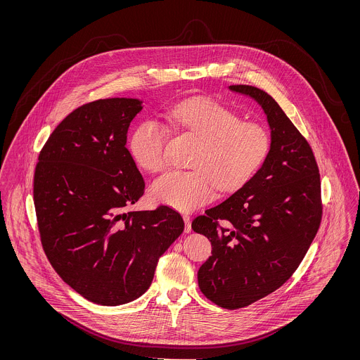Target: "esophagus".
Listing matches in <instances>:
<instances>
[{"mask_svg": "<svg viewBox=\"0 0 360 360\" xmlns=\"http://www.w3.org/2000/svg\"><path fill=\"white\" fill-rule=\"evenodd\" d=\"M184 221H185V232L186 233L191 232V217L188 214H184Z\"/></svg>", "mask_w": 360, "mask_h": 360, "instance_id": "esophagus-1", "label": "esophagus"}]
</instances>
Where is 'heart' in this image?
<instances>
[{
  "label": "heart",
  "instance_id": "obj_1",
  "mask_svg": "<svg viewBox=\"0 0 360 360\" xmlns=\"http://www.w3.org/2000/svg\"><path fill=\"white\" fill-rule=\"evenodd\" d=\"M166 119L201 140L193 170H172L151 186L156 202L188 212L205 205L217 188L233 191L244 186L262 167L271 148L270 132L254 121L213 100H188L172 106ZM169 129L160 121L141 122L131 139V153L137 165L159 172L169 163Z\"/></svg>",
  "mask_w": 360,
  "mask_h": 360
}]
</instances>
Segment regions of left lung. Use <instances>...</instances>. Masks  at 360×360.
I'll return each instance as SVG.
<instances>
[{
	"label": "left lung",
	"instance_id": "1",
	"mask_svg": "<svg viewBox=\"0 0 360 360\" xmlns=\"http://www.w3.org/2000/svg\"><path fill=\"white\" fill-rule=\"evenodd\" d=\"M229 90L255 100L271 131L270 153L257 174L191 223L212 243L198 286L207 300L232 310L269 295L290 278L319 231L323 205L313 151L281 106L254 86Z\"/></svg>",
	"mask_w": 360,
	"mask_h": 360
}]
</instances>
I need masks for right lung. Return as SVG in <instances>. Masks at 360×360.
Listing matches in <instances>:
<instances>
[{
  "mask_svg": "<svg viewBox=\"0 0 360 360\" xmlns=\"http://www.w3.org/2000/svg\"><path fill=\"white\" fill-rule=\"evenodd\" d=\"M137 98L79 106L39 155L34 201L43 250L59 276L86 300L116 307L144 294L159 257L184 232L169 206L125 212L144 193L127 150Z\"/></svg>",
  "mask_w": 360,
  "mask_h": 360,
  "instance_id": "add662e5",
  "label": "right lung"
}]
</instances>
